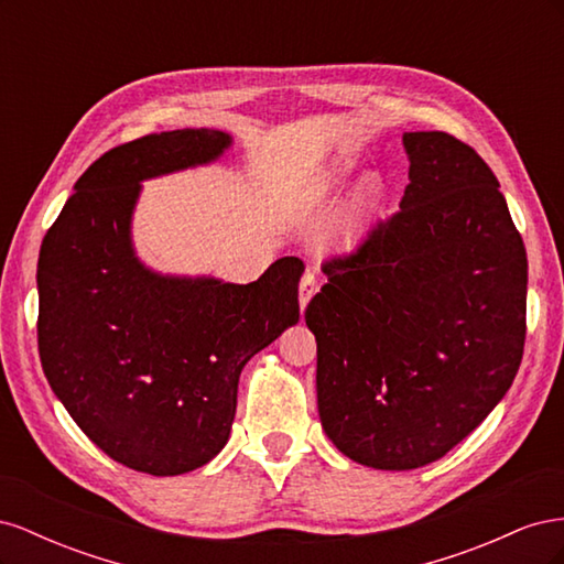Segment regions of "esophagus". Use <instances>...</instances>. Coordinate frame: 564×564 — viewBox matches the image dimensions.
I'll use <instances>...</instances> for the list:
<instances>
[{
    "instance_id": "esophagus-1",
    "label": "esophagus",
    "mask_w": 564,
    "mask_h": 564,
    "mask_svg": "<svg viewBox=\"0 0 564 564\" xmlns=\"http://www.w3.org/2000/svg\"><path fill=\"white\" fill-rule=\"evenodd\" d=\"M317 278L308 270L305 275L301 278V286H299V305H301V313L305 311V305L311 303V299L317 294Z\"/></svg>"
}]
</instances>
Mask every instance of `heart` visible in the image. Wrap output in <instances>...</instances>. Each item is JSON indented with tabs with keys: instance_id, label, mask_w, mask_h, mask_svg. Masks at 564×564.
Wrapping results in <instances>:
<instances>
[{
	"instance_id": "obj_1",
	"label": "heart",
	"mask_w": 564,
	"mask_h": 564,
	"mask_svg": "<svg viewBox=\"0 0 564 564\" xmlns=\"http://www.w3.org/2000/svg\"><path fill=\"white\" fill-rule=\"evenodd\" d=\"M352 169L355 164L346 160H334L329 164H324L308 181H305L303 193H301L303 202L308 204V207H319V204L332 199L340 187L346 185ZM381 197H383V191L377 178L369 176L362 181L360 187H357V193L352 195L346 212L336 220L334 232H332V242L338 249H352L365 240L367 232L373 226V218H377Z\"/></svg>"
}]
</instances>
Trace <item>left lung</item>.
Instances as JSON below:
<instances>
[{
  "label": "left lung",
  "instance_id": "left-lung-1",
  "mask_svg": "<svg viewBox=\"0 0 564 564\" xmlns=\"http://www.w3.org/2000/svg\"><path fill=\"white\" fill-rule=\"evenodd\" d=\"M402 145V212L324 265L305 308L322 429L379 470L456 447L503 400L524 348L527 253L497 176L445 131H406Z\"/></svg>",
  "mask_w": 564,
  "mask_h": 564
}]
</instances>
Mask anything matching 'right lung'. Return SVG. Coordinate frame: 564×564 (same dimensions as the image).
Instances as JSON below:
<instances>
[{
  "label": "right lung",
  "instance_id": "obj_1",
  "mask_svg": "<svg viewBox=\"0 0 564 564\" xmlns=\"http://www.w3.org/2000/svg\"><path fill=\"white\" fill-rule=\"evenodd\" d=\"M220 129H176L112 148L75 183L37 261V340L67 414L117 464L191 473L226 447L251 357L299 322L294 256L249 284L169 275L133 247L143 181L218 162Z\"/></svg>",
  "mask_w": 564,
  "mask_h": 564
}]
</instances>
